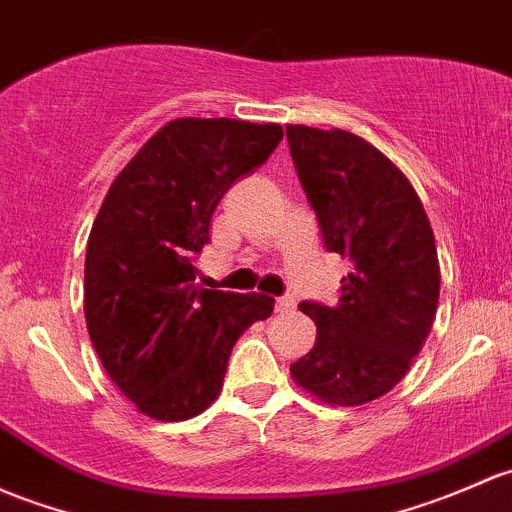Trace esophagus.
I'll return each mask as SVG.
<instances>
[{
  "instance_id": "obj_1",
  "label": "esophagus",
  "mask_w": 512,
  "mask_h": 512,
  "mask_svg": "<svg viewBox=\"0 0 512 512\" xmlns=\"http://www.w3.org/2000/svg\"><path fill=\"white\" fill-rule=\"evenodd\" d=\"M294 306H297V301H294L292 297H279L277 301H274V309H277L279 314H287V311H292Z\"/></svg>"
}]
</instances>
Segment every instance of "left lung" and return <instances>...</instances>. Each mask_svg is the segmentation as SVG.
<instances>
[{
    "label": "left lung",
    "instance_id": "left-lung-1",
    "mask_svg": "<svg viewBox=\"0 0 512 512\" xmlns=\"http://www.w3.org/2000/svg\"><path fill=\"white\" fill-rule=\"evenodd\" d=\"M287 139L326 247L353 262L336 306L299 304L316 343L289 370L326 405H365L405 378L432 331L441 282L432 225L410 179L358 134L287 125Z\"/></svg>",
    "mask_w": 512,
    "mask_h": 512
}]
</instances>
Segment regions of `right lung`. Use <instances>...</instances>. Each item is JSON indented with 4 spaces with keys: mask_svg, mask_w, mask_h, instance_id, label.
Returning a JSON list of instances; mask_svg holds the SVG:
<instances>
[{
    "mask_svg": "<svg viewBox=\"0 0 512 512\" xmlns=\"http://www.w3.org/2000/svg\"><path fill=\"white\" fill-rule=\"evenodd\" d=\"M282 137L274 122L171 120L102 201L85 252V321L105 373L147 417L181 422L208 410L235 341L272 314L265 294L193 282L220 198Z\"/></svg>",
    "mask_w": 512,
    "mask_h": 512,
    "instance_id": "obj_1",
    "label": "right lung"
}]
</instances>
